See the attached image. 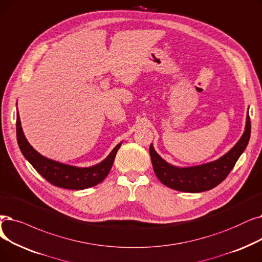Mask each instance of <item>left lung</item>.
Segmentation results:
<instances>
[{
  "label": "left lung",
  "instance_id": "1",
  "mask_svg": "<svg viewBox=\"0 0 262 262\" xmlns=\"http://www.w3.org/2000/svg\"><path fill=\"white\" fill-rule=\"evenodd\" d=\"M251 137V119L247 115L246 127L243 136L232 149L220 159L206 165L178 168L166 163L159 156L153 145H150V155L154 172L166 186L187 192H200L212 189L228 177L238 157L246 149Z\"/></svg>",
  "mask_w": 262,
  "mask_h": 262
}]
</instances>
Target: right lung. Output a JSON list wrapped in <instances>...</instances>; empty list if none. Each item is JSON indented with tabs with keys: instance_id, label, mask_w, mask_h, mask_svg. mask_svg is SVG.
<instances>
[{
	"instance_id": "add662e5",
	"label": "right lung",
	"mask_w": 262,
	"mask_h": 262,
	"mask_svg": "<svg viewBox=\"0 0 262 262\" xmlns=\"http://www.w3.org/2000/svg\"><path fill=\"white\" fill-rule=\"evenodd\" d=\"M16 126L19 147L30 164L49 183L67 189H84L100 183L108 176L113 162H115L116 154L121 146V143H119L105 161L96 166L77 168L51 161L34 150L27 141L24 132H22L19 115H17Z\"/></svg>"
}]
</instances>
